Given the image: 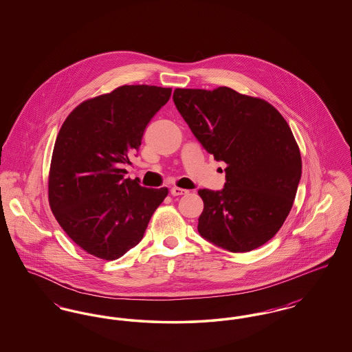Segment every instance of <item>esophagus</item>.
<instances>
[{"label": "esophagus", "mask_w": 352, "mask_h": 352, "mask_svg": "<svg viewBox=\"0 0 352 352\" xmlns=\"http://www.w3.org/2000/svg\"><path fill=\"white\" fill-rule=\"evenodd\" d=\"M170 192H171V195L178 197V195H186V194H188V190L181 188V187H171Z\"/></svg>", "instance_id": "1"}]
</instances>
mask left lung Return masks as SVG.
<instances>
[{"label": "left lung", "instance_id": "left-lung-1", "mask_svg": "<svg viewBox=\"0 0 352 352\" xmlns=\"http://www.w3.org/2000/svg\"><path fill=\"white\" fill-rule=\"evenodd\" d=\"M173 100L203 148L227 165L221 191H198L201 237L234 253L261 247L283 227L301 179L286 120L268 101L228 87L177 88Z\"/></svg>", "mask_w": 352, "mask_h": 352}]
</instances>
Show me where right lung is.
Listing matches in <instances>:
<instances>
[{
	"instance_id": "1",
	"label": "right lung",
	"mask_w": 352,
	"mask_h": 352,
	"mask_svg": "<svg viewBox=\"0 0 352 352\" xmlns=\"http://www.w3.org/2000/svg\"><path fill=\"white\" fill-rule=\"evenodd\" d=\"M171 88L121 85L80 102L65 120L49 173L51 211L83 251L116 260L144 237L168 187L148 188L124 178L144 131Z\"/></svg>"
}]
</instances>
